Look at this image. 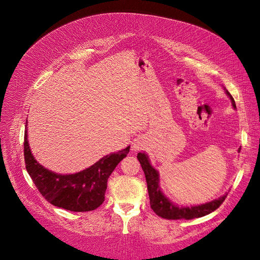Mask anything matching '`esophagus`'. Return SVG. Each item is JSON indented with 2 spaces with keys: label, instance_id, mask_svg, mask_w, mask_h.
Instances as JSON below:
<instances>
[{
  "label": "esophagus",
  "instance_id": "1",
  "mask_svg": "<svg viewBox=\"0 0 260 260\" xmlns=\"http://www.w3.org/2000/svg\"><path fill=\"white\" fill-rule=\"evenodd\" d=\"M144 145H145V140L143 138L139 137V138L135 139V141H133L131 148H132V151L138 152V151H140V149H142L144 147Z\"/></svg>",
  "mask_w": 260,
  "mask_h": 260
}]
</instances>
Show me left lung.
I'll return each mask as SVG.
<instances>
[{"label": "left lung", "instance_id": "left-lung-1", "mask_svg": "<svg viewBox=\"0 0 260 260\" xmlns=\"http://www.w3.org/2000/svg\"><path fill=\"white\" fill-rule=\"evenodd\" d=\"M225 90V89H224ZM226 95L230 98L232 105L234 108L235 102L230 94V92L225 90ZM240 152V148H239ZM138 159L142 166V169L144 171L146 183H147V190H148V196H149V203H151V207L154 210L156 215H158L161 218L169 219V220H177V219H194V218H200L203 216H206L210 212L219 208L221 205L223 201L225 200L226 195L224 194L221 198L218 200L211 201L206 204H202V205L198 206H191V207H184L178 205H175L174 203L170 202L164 193L160 191L159 187V175L158 171H157L148 160V157L145 153H139L138 154Z\"/></svg>", "mask_w": 260, "mask_h": 260}]
</instances>
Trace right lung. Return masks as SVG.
<instances>
[{"mask_svg":"<svg viewBox=\"0 0 260 260\" xmlns=\"http://www.w3.org/2000/svg\"><path fill=\"white\" fill-rule=\"evenodd\" d=\"M130 146L104 156L98 162L73 175H59L44 168L31 154L27 128L23 142L26 169L39 192L52 205L70 211H91L105 200L107 180L127 154Z\"/></svg>","mask_w":260,"mask_h":260,"instance_id":"1","label":"right lung"}]
</instances>
